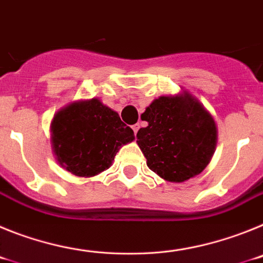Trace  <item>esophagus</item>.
Listing matches in <instances>:
<instances>
[{"label": "esophagus", "mask_w": 263, "mask_h": 263, "mask_svg": "<svg viewBox=\"0 0 263 263\" xmlns=\"http://www.w3.org/2000/svg\"><path fill=\"white\" fill-rule=\"evenodd\" d=\"M132 129H133V132H134V134H137V133H138V129H139V125H138V124H136V125H133V126H132Z\"/></svg>", "instance_id": "1"}]
</instances>
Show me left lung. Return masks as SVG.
Segmentation results:
<instances>
[{"instance_id":"8db88e82","label":"left lung","mask_w":263,"mask_h":263,"mask_svg":"<svg viewBox=\"0 0 263 263\" xmlns=\"http://www.w3.org/2000/svg\"><path fill=\"white\" fill-rule=\"evenodd\" d=\"M141 118L147 126L138 130L137 143L160 178L184 182L210 163L217 141L215 121L191 95L159 97Z\"/></svg>"}]
</instances>
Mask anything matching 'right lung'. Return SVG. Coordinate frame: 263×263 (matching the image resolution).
I'll return each mask as SVG.
<instances>
[{"label": "right lung", "instance_id": "1", "mask_svg": "<svg viewBox=\"0 0 263 263\" xmlns=\"http://www.w3.org/2000/svg\"><path fill=\"white\" fill-rule=\"evenodd\" d=\"M53 153L62 167L76 176H95L108 168L134 132L100 100L69 104L51 124Z\"/></svg>", "mask_w": 263, "mask_h": 263}]
</instances>
